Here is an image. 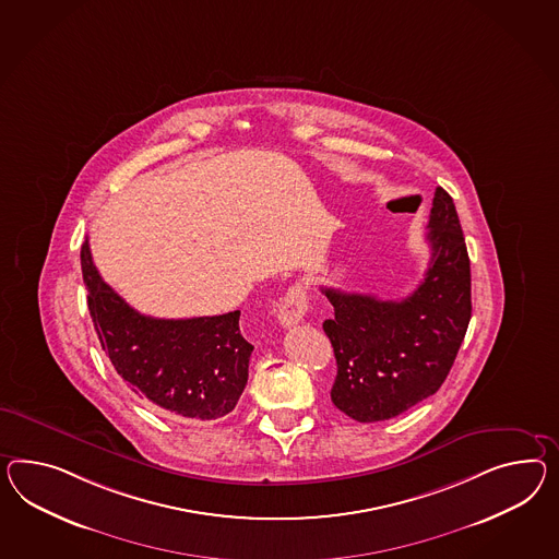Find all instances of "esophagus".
<instances>
[{
    "label": "esophagus",
    "instance_id": "34e87169",
    "mask_svg": "<svg viewBox=\"0 0 559 559\" xmlns=\"http://www.w3.org/2000/svg\"><path fill=\"white\" fill-rule=\"evenodd\" d=\"M308 312V296L306 289L296 284L289 287L286 294L280 298L277 304V320L284 329H292L296 324H300L304 316Z\"/></svg>",
    "mask_w": 559,
    "mask_h": 559
}]
</instances>
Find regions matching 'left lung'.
<instances>
[{
  "mask_svg": "<svg viewBox=\"0 0 559 559\" xmlns=\"http://www.w3.org/2000/svg\"><path fill=\"white\" fill-rule=\"evenodd\" d=\"M426 239L428 272L403 300L322 287L334 306L322 329L338 367L330 400L360 424L391 419L433 395L468 329L471 259L444 188H436Z\"/></svg>",
  "mask_w": 559,
  "mask_h": 559,
  "instance_id": "left-lung-1",
  "label": "left lung"
}]
</instances>
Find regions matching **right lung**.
<instances>
[{"instance_id": "1", "label": "right lung", "mask_w": 559, "mask_h": 559, "mask_svg": "<svg viewBox=\"0 0 559 559\" xmlns=\"http://www.w3.org/2000/svg\"><path fill=\"white\" fill-rule=\"evenodd\" d=\"M81 265L100 346L131 391L185 419L209 421L235 409L253 353L239 330V310L185 320L140 314L100 280L88 241Z\"/></svg>"}]
</instances>
